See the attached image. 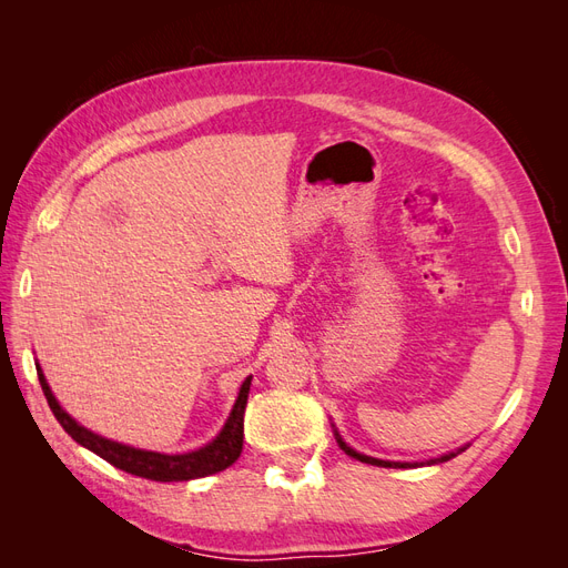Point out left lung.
Wrapping results in <instances>:
<instances>
[{
  "label": "left lung",
  "instance_id": "left-lung-1",
  "mask_svg": "<svg viewBox=\"0 0 568 568\" xmlns=\"http://www.w3.org/2000/svg\"><path fill=\"white\" fill-rule=\"evenodd\" d=\"M336 436V443H338V448L346 453V455H351V457H355V459H359V462H365V464H374V467H390V469H409V467H422V464H438V462H448V459H453V457H457L464 448H459L457 453H448V455H440V457H436V459H426V462H388V459H376V457H369V455H363V453H357V450H353L351 445H346V440H343L341 436H338V432L334 434Z\"/></svg>",
  "mask_w": 568,
  "mask_h": 568
}]
</instances>
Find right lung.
I'll use <instances>...</instances> for the list:
<instances>
[{
    "mask_svg": "<svg viewBox=\"0 0 568 568\" xmlns=\"http://www.w3.org/2000/svg\"><path fill=\"white\" fill-rule=\"evenodd\" d=\"M36 367H38V379L44 390V398H47L51 412H54V417L59 419V424L63 426V432L75 443H80L82 448H88L94 455H99L101 459L113 464L115 469H123L132 476H142L149 480H163V484H168V480H192V478L217 474L222 469H227L230 464H234L239 459V455H242L244 412H246V400H248V390H251V376H246V382L242 384V388H239L236 403L230 412L225 426H222V432L209 445H203V448L184 453V455H165V453L140 450V448H132V445L109 440L104 436L92 434L90 428L80 426L59 405V400L54 398V393H51L38 363H36Z\"/></svg>",
    "mask_w": 568,
    "mask_h": 568,
    "instance_id": "right-lung-1",
    "label": "right lung"
}]
</instances>
